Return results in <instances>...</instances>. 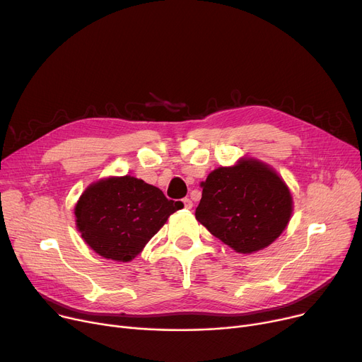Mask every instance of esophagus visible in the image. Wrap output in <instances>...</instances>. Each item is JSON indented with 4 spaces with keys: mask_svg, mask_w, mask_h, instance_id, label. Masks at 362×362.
<instances>
[{
    "mask_svg": "<svg viewBox=\"0 0 362 362\" xmlns=\"http://www.w3.org/2000/svg\"><path fill=\"white\" fill-rule=\"evenodd\" d=\"M182 202H183V205H185V208H187V210H191V208H192V201L191 199H189V198H183L182 199Z\"/></svg>",
    "mask_w": 362,
    "mask_h": 362,
    "instance_id": "1",
    "label": "esophagus"
}]
</instances>
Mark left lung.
<instances>
[{
	"instance_id": "obj_1",
	"label": "left lung",
	"mask_w": 362,
	"mask_h": 362,
	"mask_svg": "<svg viewBox=\"0 0 362 362\" xmlns=\"http://www.w3.org/2000/svg\"><path fill=\"white\" fill-rule=\"evenodd\" d=\"M197 220L236 252L252 254L286 229L292 197L276 171L259 161L220 167L201 182Z\"/></svg>"
}]
</instances>
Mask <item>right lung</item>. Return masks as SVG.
<instances>
[{
	"instance_id": "1",
	"label": "right lung",
	"mask_w": 362,
	"mask_h": 362,
	"mask_svg": "<svg viewBox=\"0 0 362 362\" xmlns=\"http://www.w3.org/2000/svg\"><path fill=\"white\" fill-rule=\"evenodd\" d=\"M182 202L136 177H110L90 185L76 204V224L85 242L104 258L130 261Z\"/></svg>"
}]
</instances>
